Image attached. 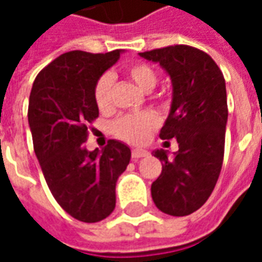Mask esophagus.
<instances>
[{"label": "esophagus", "mask_w": 262, "mask_h": 262, "mask_svg": "<svg viewBox=\"0 0 262 262\" xmlns=\"http://www.w3.org/2000/svg\"><path fill=\"white\" fill-rule=\"evenodd\" d=\"M144 156H147V151L143 150V148H133L132 150V159L133 160L140 159V157H144Z\"/></svg>", "instance_id": "obj_1"}]
</instances>
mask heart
<instances>
[{
  "instance_id": "1",
  "label": "heart",
  "mask_w": 262,
  "mask_h": 262,
  "mask_svg": "<svg viewBox=\"0 0 262 262\" xmlns=\"http://www.w3.org/2000/svg\"><path fill=\"white\" fill-rule=\"evenodd\" d=\"M126 75L143 91H151L157 84V73L151 66L146 63H133L126 69ZM112 86L114 77L103 74L98 78L94 86L95 105L101 112H109L112 109ZM159 116L153 112H142L136 115H125L115 120L114 133L116 136L133 144L146 142L150 135L159 127Z\"/></svg>"
}]
</instances>
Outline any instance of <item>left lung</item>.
Instances as JSON below:
<instances>
[{"mask_svg": "<svg viewBox=\"0 0 262 262\" xmlns=\"http://www.w3.org/2000/svg\"><path fill=\"white\" fill-rule=\"evenodd\" d=\"M140 56L160 63L171 77L172 103L160 137H174L178 143L174 157L163 148L153 153L163 170L151 184V196L161 212L187 216L208 201L223 164L225 77L208 53L187 45L154 49Z\"/></svg>", "mask_w": 262, "mask_h": 262, "instance_id": "left-lung-1", "label": "left lung"}]
</instances>
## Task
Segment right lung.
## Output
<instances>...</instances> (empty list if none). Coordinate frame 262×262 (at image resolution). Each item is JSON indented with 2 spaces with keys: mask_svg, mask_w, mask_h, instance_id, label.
<instances>
[{
  "mask_svg": "<svg viewBox=\"0 0 262 262\" xmlns=\"http://www.w3.org/2000/svg\"><path fill=\"white\" fill-rule=\"evenodd\" d=\"M119 56L120 50L61 54L37 74L29 97L33 148L49 189L70 216L85 223L114 212L116 181L130 161V148L118 140L102 150L84 147L88 125L99 115L94 86Z\"/></svg>",
  "mask_w": 262,
  "mask_h": 262,
  "instance_id": "1",
  "label": "right lung"
}]
</instances>
